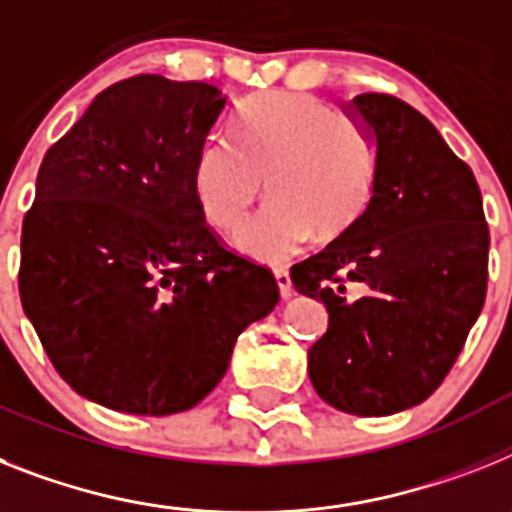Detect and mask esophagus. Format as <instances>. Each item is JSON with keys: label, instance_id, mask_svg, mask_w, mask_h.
I'll return each instance as SVG.
<instances>
[{"label": "esophagus", "instance_id": "1", "mask_svg": "<svg viewBox=\"0 0 512 512\" xmlns=\"http://www.w3.org/2000/svg\"><path fill=\"white\" fill-rule=\"evenodd\" d=\"M273 276H276L278 291H281L283 299H289V296L294 294V289H291V276H289V270H286V268H276V270H273Z\"/></svg>", "mask_w": 512, "mask_h": 512}]
</instances>
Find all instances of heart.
I'll return each mask as SVG.
<instances>
[{
    "label": "heart",
    "instance_id": "b5f03b06",
    "mask_svg": "<svg viewBox=\"0 0 512 512\" xmlns=\"http://www.w3.org/2000/svg\"><path fill=\"white\" fill-rule=\"evenodd\" d=\"M268 208L236 239L257 263L278 265L315 236L333 239L362 216L375 184V150L354 122L315 96L270 93L234 119V143L208 140L192 166L205 221L234 234L260 190Z\"/></svg>",
    "mask_w": 512,
    "mask_h": 512
}]
</instances>
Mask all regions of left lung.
Returning a JSON list of instances; mask_svg holds the SVG:
<instances>
[{
  "label": "left lung",
  "instance_id": "obj_1",
  "mask_svg": "<svg viewBox=\"0 0 512 512\" xmlns=\"http://www.w3.org/2000/svg\"><path fill=\"white\" fill-rule=\"evenodd\" d=\"M343 111L375 150L372 197L291 268V283L328 309L307 354L317 395L346 414L390 416L427 401L461 354L487 296L489 229L474 171L427 117L385 93Z\"/></svg>",
  "mask_w": 512,
  "mask_h": 512
}]
</instances>
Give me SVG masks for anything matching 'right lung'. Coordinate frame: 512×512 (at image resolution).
Listing matches in <instances>:
<instances>
[{
  "label": "right lung",
  "mask_w": 512,
  "mask_h": 512,
  "mask_svg": "<svg viewBox=\"0 0 512 512\" xmlns=\"http://www.w3.org/2000/svg\"><path fill=\"white\" fill-rule=\"evenodd\" d=\"M229 109L216 85L137 75L93 98L46 150L20 239V302L75 393L169 416L226 375L278 304L268 268L223 249L192 166Z\"/></svg>",
  "instance_id": "right-lung-1"
}]
</instances>
